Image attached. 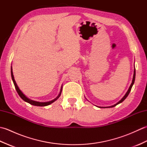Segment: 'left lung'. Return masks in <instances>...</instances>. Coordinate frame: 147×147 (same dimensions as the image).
I'll return each mask as SVG.
<instances>
[{
    "label": "left lung",
    "instance_id": "8db88e82",
    "mask_svg": "<svg viewBox=\"0 0 147 147\" xmlns=\"http://www.w3.org/2000/svg\"><path fill=\"white\" fill-rule=\"evenodd\" d=\"M135 75H136V72H135V71H134V74H133V81H132V83H131V85H130V86H129V89H128V90H127V92H126V95L124 96V97L122 98L121 100L119 102H117L116 104H115V105H112V106H111V107H114V106H116L117 104H120V103H121V102H123L124 100H125L126 98V97L127 96H128V95H129V92H131V88H132V86H133V84H134V83H135Z\"/></svg>",
    "mask_w": 147,
    "mask_h": 147
}]
</instances>
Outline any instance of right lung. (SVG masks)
<instances>
[{
    "label": "right lung",
    "mask_w": 147,
    "mask_h": 147,
    "mask_svg": "<svg viewBox=\"0 0 147 147\" xmlns=\"http://www.w3.org/2000/svg\"><path fill=\"white\" fill-rule=\"evenodd\" d=\"M11 77H12V81H13V83H14V86H15V88H16V91H17V92L18 93V95H20V97L22 99H23L24 101H25V102H26L28 103H29V104H30L31 105H35V106H47V105H49L50 104H51L52 103L55 102L56 100H57L59 97V96H61V92H62V88H61V92H60V93H59V95L57 96V97H56L55 99L52 100H51V101L47 102H36V101L32 100H30L28 98H27L26 96L24 95L23 93H22V92L20 90V88H19V87L18 86L17 84H16V83L15 80H14V75H13V73H12V67H11Z\"/></svg>",
    "instance_id": "add662e5"
}]
</instances>
